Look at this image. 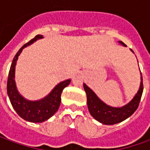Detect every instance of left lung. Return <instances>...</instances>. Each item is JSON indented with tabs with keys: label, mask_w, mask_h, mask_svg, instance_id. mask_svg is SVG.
<instances>
[{
	"label": "left lung",
	"mask_w": 150,
	"mask_h": 150,
	"mask_svg": "<svg viewBox=\"0 0 150 150\" xmlns=\"http://www.w3.org/2000/svg\"><path fill=\"white\" fill-rule=\"evenodd\" d=\"M120 43L125 46L122 42H120ZM83 88L87 94V103L90 114L102 124L112 125L124 121L135 112L139 105L144 90V85L143 78H141V84L138 93L129 103L122 108L108 106L104 103H103L85 83L83 84Z\"/></svg>",
	"instance_id": "left-lung-1"
}]
</instances>
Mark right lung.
Here are the masks:
<instances>
[{
  "instance_id": "1",
  "label": "right lung",
  "mask_w": 150,
  "mask_h": 150,
  "mask_svg": "<svg viewBox=\"0 0 150 150\" xmlns=\"http://www.w3.org/2000/svg\"><path fill=\"white\" fill-rule=\"evenodd\" d=\"M42 38V35H37L35 38L29 41L27 43L21 47L13 58L12 63L9 71L7 79V94L11 103L21 118L32 123H41L51 118L58 110L61 103V95L62 90L70 83L71 80L67 79L57 84L48 96L39 101H28L19 94L15 83V67L18 56L22 49L34 42L38 39Z\"/></svg>"
}]
</instances>
